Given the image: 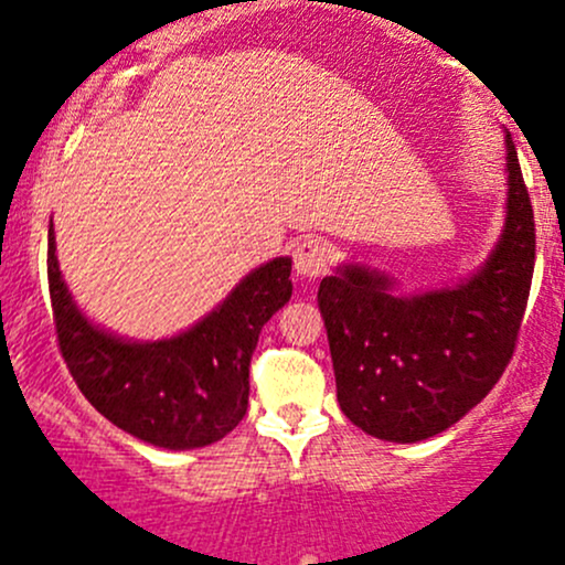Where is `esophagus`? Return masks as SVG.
<instances>
[{
	"label": "esophagus",
	"instance_id": "esophagus-1",
	"mask_svg": "<svg viewBox=\"0 0 565 565\" xmlns=\"http://www.w3.org/2000/svg\"><path fill=\"white\" fill-rule=\"evenodd\" d=\"M332 252L324 241H317V237H306L295 246V273L302 278V281H317L324 273L330 270Z\"/></svg>",
	"mask_w": 565,
	"mask_h": 565
}]
</instances>
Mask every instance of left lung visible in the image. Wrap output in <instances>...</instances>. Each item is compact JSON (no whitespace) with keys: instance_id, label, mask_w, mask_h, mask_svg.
Here are the masks:
<instances>
[{"instance_id":"8db88e82","label":"left lung","mask_w":565,"mask_h":565,"mask_svg":"<svg viewBox=\"0 0 565 565\" xmlns=\"http://www.w3.org/2000/svg\"><path fill=\"white\" fill-rule=\"evenodd\" d=\"M507 142L503 227L484 263L455 284L397 292L390 273L335 265L319 284L338 406L367 436L417 444L460 423L512 360L531 292L536 224Z\"/></svg>"}]
</instances>
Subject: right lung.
Segmentation results:
<instances>
[{"label":"right lung","instance_id":"right-lung-1","mask_svg":"<svg viewBox=\"0 0 565 565\" xmlns=\"http://www.w3.org/2000/svg\"><path fill=\"white\" fill-rule=\"evenodd\" d=\"M292 257L254 267L192 328L157 341L105 330L83 313L62 276L53 224L47 287L58 349L86 401L129 436L159 449H200L241 423L248 362L267 319L292 298Z\"/></svg>","mask_w":565,"mask_h":565}]
</instances>
